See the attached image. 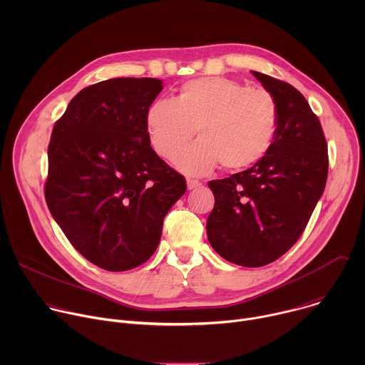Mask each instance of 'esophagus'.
<instances>
[{
	"instance_id": "1",
	"label": "esophagus",
	"mask_w": 365,
	"mask_h": 365,
	"mask_svg": "<svg viewBox=\"0 0 365 365\" xmlns=\"http://www.w3.org/2000/svg\"><path fill=\"white\" fill-rule=\"evenodd\" d=\"M186 185H187V189L190 190V189L199 187L202 183H200L199 180H196V179H190V178H187V179H186Z\"/></svg>"
}]
</instances>
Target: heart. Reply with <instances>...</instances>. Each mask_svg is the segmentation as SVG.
<instances>
[{
    "mask_svg": "<svg viewBox=\"0 0 365 365\" xmlns=\"http://www.w3.org/2000/svg\"><path fill=\"white\" fill-rule=\"evenodd\" d=\"M148 141L172 160L198 131L200 141L175 159L187 175H203L218 165L240 172L257 165L277 133L279 108L273 95L227 78H199L183 83L176 99L154 101L145 114Z\"/></svg>",
    "mask_w": 365,
    "mask_h": 365,
    "instance_id": "heart-1",
    "label": "heart"
}]
</instances>
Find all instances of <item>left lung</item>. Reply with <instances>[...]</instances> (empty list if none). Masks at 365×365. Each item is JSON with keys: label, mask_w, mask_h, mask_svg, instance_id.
<instances>
[{"label": "left lung", "mask_w": 365, "mask_h": 365, "mask_svg": "<svg viewBox=\"0 0 365 365\" xmlns=\"http://www.w3.org/2000/svg\"><path fill=\"white\" fill-rule=\"evenodd\" d=\"M279 108L274 141L252 168L211 180L214 210L206 221L212 248L244 267L270 264L303 234L324 193L328 147L318 115L290 83L254 72Z\"/></svg>", "instance_id": "obj_1"}]
</instances>
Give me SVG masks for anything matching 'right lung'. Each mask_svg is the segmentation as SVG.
Segmentation results:
<instances>
[{
	"label": "right lung",
	"mask_w": 365,
	"mask_h": 365,
	"mask_svg": "<svg viewBox=\"0 0 365 365\" xmlns=\"http://www.w3.org/2000/svg\"><path fill=\"white\" fill-rule=\"evenodd\" d=\"M163 89L154 78L83 88L55 123L44 197L71 244L108 272L153 255L185 178L151 148L145 114Z\"/></svg>",
	"instance_id": "add662e5"
}]
</instances>
